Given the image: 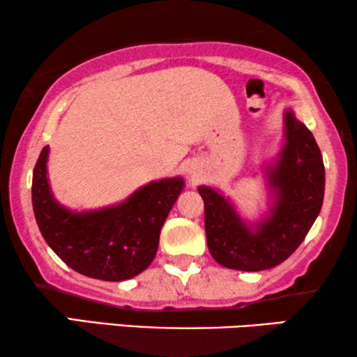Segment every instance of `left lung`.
I'll use <instances>...</instances> for the list:
<instances>
[{"label": "left lung", "mask_w": 357, "mask_h": 357, "mask_svg": "<svg viewBox=\"0 0 357 357\" xmlns=\"http://www.w3.org/2000/svg\"><path fill=\"white\" fill-rule=\"evenodd\" d=\"M271 183L278 188L275 211L255 232L218 192L198 188L209 253L222 266L261 271L280 265L296 252L319 216L325 192L324 159L314 135L291 112L286 114V146Z\"/></svg>", "instance_id": "obj_1"}]
</instances>
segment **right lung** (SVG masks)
<instances>
[{
    "label": "right lung",
    "instance_id": "1",
    "mask_svg": "<svg viewBox=\"0 0 357 357\" xmlns=\"http://www.w3.org/2000/svg\"><path fill=\"white\" fill-rule=\"evenodd\" d=\"M48 148L32 175V206L43 238L71 270L104 281L130 280L151 265L159 234L183 188L182 178L149 183L115 208L75 214L53 199L47 180Z\"/></svg>",
    "mask_w": 357,
    "mask_h": 357
}]
</instances>
